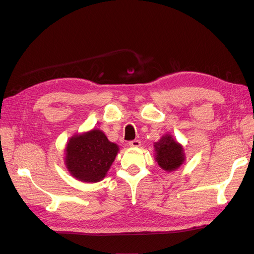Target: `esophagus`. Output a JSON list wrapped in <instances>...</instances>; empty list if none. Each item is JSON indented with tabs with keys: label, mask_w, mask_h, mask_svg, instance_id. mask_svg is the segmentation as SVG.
I'll list each match as a JSON object with an SVG mask.
<instances>
[{
	"label": "esophagus",
	"mask_w": 254,
	"mask_h": 254,
	"mask_svg": "<svg viewBox=\"0 0 254 254\" xmlns=\"http://www.w3.org/2000/svg\"><path fill=\"white\" fill-rule=\"evenodd\" d=\"M129 146H130V147H140V146H141V142L137 141V140L130 141V142H129Z\"/></svg>",
	"instance_id": "esophagus-1"
}]
</instances>
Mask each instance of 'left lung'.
<instances>
[{"instance_id": "left-lung-1", "label": "left lung", "mask_w": 254, "mask_h": 254, "mask_svg": "<svg viewBox=\"0 0 254 254\" xmlns=\"http://www.w3.org/2000/svg\"><path fill=\"white\" fill-rule=\"evenodd\" d=\"M153 147H155V160L165 172L171 173L177 171L186 161L183 146L177 142L170 133L161 136Z\"/></svg>"}]
</instances>
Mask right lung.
<instances>
[{
    "label": "right lung",
    "instance_id": "add662e5",
    "mask_svg": "<svg viewBox=\"0 0 254 254\" xmlns=\"http://www.w3.org/2000/svg\"><path fill=\"white\" fill-rule=\"evenodd\" d=\"M119 150L118 144L93 128L71 136L64 149V164L75 179L95 183L105 178Z\"/></svg>",
    "mask_w": 254,
    "mask_h": 254
}]
</instances>
